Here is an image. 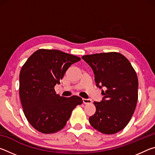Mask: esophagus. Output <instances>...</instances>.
Listing matches in <instances>:
<instances>
[{
	"label": "esophagus",
	"mask_w": 155,
	"mask_h": 155,
	"mask_svg": "<svg viewBox=\"0 0 155 155\" xmlns=\"http://www.w3.org/2000/svg\"><path fill=\"white\" fill-rule=\"evenodd\" d=\"M83 103L86 104H90V103H91V102H92L91 101V100L90 98H83Z\"/></svg>",
	"instance_id": "obj_1"
}]
</instances>
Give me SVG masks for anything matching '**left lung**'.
I'll return each mask as SVG.
<instances>
[{
  "instance_id": "left-lung-1",
  "label": "left lung",
  "mask_w": 155,
  "mask_h": 155,
  "mask_svg": "<svg viewBox=\"0 0 155 155\" xmlns=\"http://www.w3.org/2000/svg\"><path fill=\"white\" fill-rule=\"evenodd\" d=\"M82 59L91 68L96 86L104 96L94 102L96 111L89 118L102 133L114 134L122 130L132 117L138 99V78L129 61L119 52L87 54Z\"/></svg>"
}]
</instances>
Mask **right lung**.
<instances>
[{
    "label": "right lung",
    "mask_w": 155,
    "mask_h": 155,
    "mask_svg": "<svg viewBox=\"0 0 155 155\" xmlns=\"http://www.w3.org/2000/svg\"><path fill=\"white\" fill-rule=\"evenodd\" d=\"M77 56L59 50L40 49L29 57L20 73V98L28 122L37 130L50 134L62 129L72 110L83 103L81 97L60 96L54 90Z\"/></svg>",
    "instance_id": "add662e5"
}]
</instances>
